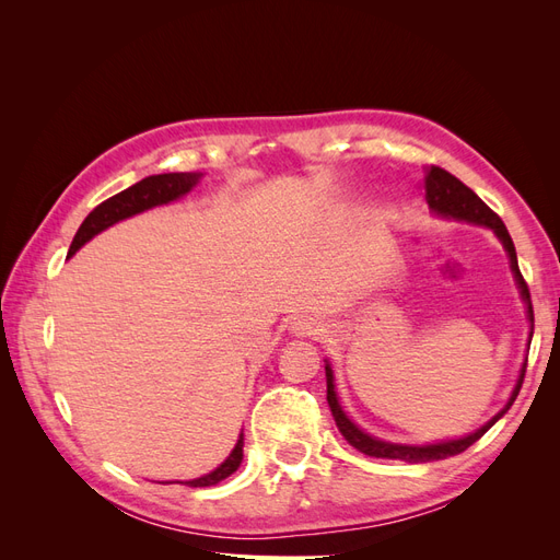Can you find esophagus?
Masks as SVG:
<instances>
[{
    "label": "esophagus",
    "instance_id": "esophagus-1",
    "mask_svg": "<svg viewBox=\"0 0 560 560\" xmlns=\"http://www.w3.org/2000/svg\"><path fill=\"white\" fill-rule=\"evenodd\" d=\"M290 331L299 338H311V336H317L319 334V322L303 315V317H296L292 325H290Z\"/></svg>",
    "mask_w": 560,
    "mask_h": 560
}]
</instances>
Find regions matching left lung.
I'll return each instance as SVG.
<instances>
[{
	"mask_svg": "<svg viewBox=\"0 0 560 560\" xmlns=\"http://www.w3.org/2000/svg\"><path fill=\"white\" fill-rule=\"evenodd\" d=\"M422 186H425V200L430 210H434L436 214L442 217H451V219H465V222H471V224H481V226H488L493 229L498 238L502 241L506 254H510V261H512V270H514V278L518 282V290H521V296L525 301V306H528V319L530 325H535V315H533V301H530V290H528V282L523 280L521 270H518V261H516V249H514V243H512V235L510 231H506V226L502 224V219L490 210L486 202L474 194L469 186H465L460 179L453 177L448 171H444V167L439 165H430L428 173H425V179H422ZM533 336V331H530ZM327 371V401H329V409H331V416L336 420V428L341 430V434L346 436V442L350 446L358 448L360 453L364 455H371V457H385V460H404V463H432V460H444V457H451V455H457L467 451L474 442H479V439L495 425V422L510 411V406L514 404V399L518 397V389L523 385V378H525V364L521 369V376H518V383L514 387L512 393V399L506 401L504 409L493 418L488 420L486 425L481 430H477L469 436H463V439H455V442H442V444H430V446H404V444H389V442H381V439H374L364 434L354 422L341 411V406H338V399H336V393H334V374H331V366L327 364L325 366Z\"/></svg>",
	"mask_w": 560,
	"mask_h": 560,
	"instance_id": "8db88e82",
	"label": "left lung"
}]
</instances>
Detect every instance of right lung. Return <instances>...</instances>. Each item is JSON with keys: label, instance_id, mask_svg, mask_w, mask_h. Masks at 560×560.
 I'll return each instance as SVG.
<instances>
[{"label": "right lung", "instance_id": "right-lung-1", "mask_svg": "<svg viewBox=\"0 0 560 560\" xmlns=\"http://www.w3.org/2000/svg\"><path fill=\"white\" fill-rule=\"evenodd\" d=\"M200 175L194 173H167V175H151L144 177L142 182L128 186L126 191L116 194L107 200L100 202V206L83 219V224L79 226L74 241L70 245V257L81 247L86 245L93 235H97L100 231H105L107 226L121 222L126 217H132L138 212H144L154 206H163V202H171L179 196H184L186 191H191V186L198 182ZM243 434L238 439V444L231 451V455L226 460L219 465L214 471L206 474V477L194 479V481H186V486L191 488H202V486H217L219 481H224L226 477L241 467L243 463Z\"/></svg>", "mask_w": 560, "mask_h": 560}]
</instances>
